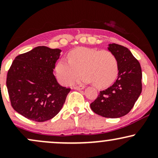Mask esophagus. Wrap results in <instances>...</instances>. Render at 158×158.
<instances>
[{
    "label": "esophagus",
    "instance_id": "34e87169",
    "mask_svg": "<svg viewBox=\"0 0 158 158\" xmlns=\"http://www.w3.org/2000/svg\"><path fill=\"white\" fill-rule=\"evenodd\" d=\"M84 88H85V87L83 86V85H81L73 86V88H74V89H76V90H82V89H84Z\"/></svg>",
    "mask_w": 158,
    "mask_h": 158
}]
</instances>
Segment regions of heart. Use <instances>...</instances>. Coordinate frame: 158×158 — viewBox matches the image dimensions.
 <instances>
[{"instance_id":"1","label":"heart","mask_w":158,"mask_h":158,"mask_svg":"<svg viewBox=\"0 0 158 158\" xmlns=\"http://www.w3.org/2000/svg\"><path fill=\"white\" fill-rule=\"evenodd\" d=\"M68 58V60L59 59L55 67L58 79L63 85L70 84L81 70L85 73L81 80L93 82L98 88H108L118 76V61L109 50L80 47L69 52Z\"/></svg>"}]
</instances>
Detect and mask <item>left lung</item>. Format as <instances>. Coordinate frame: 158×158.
Returning <instances> with one entry per match:
<instances>
[{"instance_id":"1","label":"left lung","mask_w":158,"mask_h":158,"mask_svg":"<svg viewBox=\"0 0 158 158\" xmlns=\"http://www.w3.org/2000/svg\"><path fill=\"white\" fill-rule=\"evenodd\" d=\"M117 57L118 78L110 88L99 92L90 104L94 113L107 118H118L129 113L142 91V70L139 62L126 47L109 44Z\"/></svg>"}]
</instances>
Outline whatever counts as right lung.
I'll use <instances>...</instances> for the list:
<instances>
[{"label": "right lung", "mask_w": 158, "mask_h": 158, "mask_svg": "<svg viewBox=\"0 0 158 158\" xmlns=\"http://www.w3.org/2000/svg\"><path fill=\"white\" fill-rule=\"evenodd\" d=\"M61 50L39 46L17 56L6 77L11 106L26 118L44 122L60 111L70 88L53 75Z\"/></svg>", "instance_id": "add662e5"}]
</instances>
